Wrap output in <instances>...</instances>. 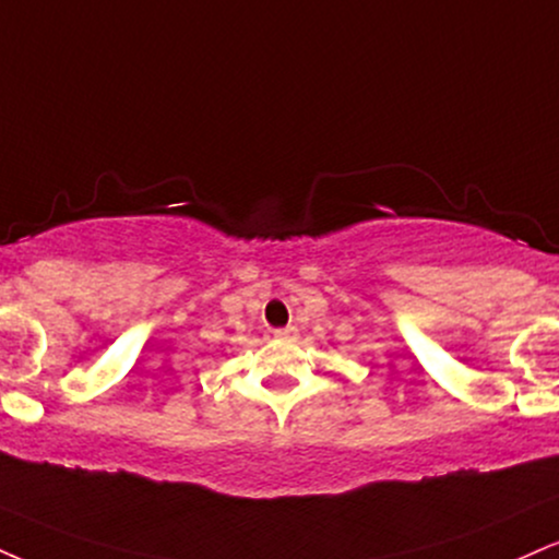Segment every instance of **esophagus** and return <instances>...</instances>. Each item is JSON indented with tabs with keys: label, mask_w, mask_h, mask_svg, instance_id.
Segmentation results:
<instances>
[{
	"label": "esophagus",
	"mask_w": 559,
	"mask_h": 559,
	"mask_svg": "<svg viewBox=\"0 0 559 559\" xmlns=\"http://www.w3.org/2000/svg\"><path fill=\"white\" fill-rule=\"evenodd\" d=\"M275 338H284V341L297 338V328H294V325H288V328H278V331H275Z\"/></svg>",
	"instance_id": "obj_1"
}]
</instances>
